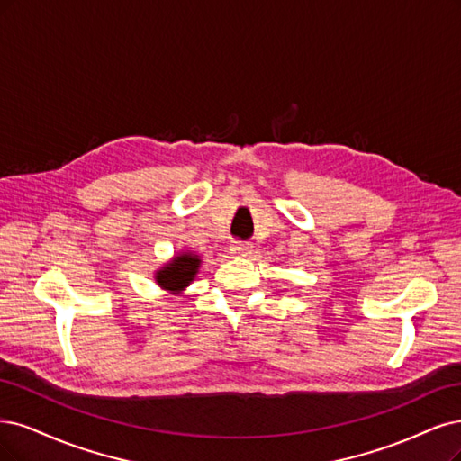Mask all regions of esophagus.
I'll use <instances>...</instances> for the list:
<instances>
[{
    "instance_id": "esophagus-1",
    "label": "esophagus",
    "mask_w": 461,
    "mask_h": 461,
    "mask_svg": "<svg viewBox=\"0 0 461 461\" xmlns=\"http://www.w3.org/2000/svg\"><path fill=\"white\" fill-rule=\"evenodd\" d=\"M232 253L238 258H249L253 253V246L251 244H234Z\"/></svg>"
}]
</instances>
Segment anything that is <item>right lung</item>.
I'll list each match as a JSON object with an SVG mask.
<instances>
[{
    "label": "right lung",
    "mask_w": 461,
    "mask_h": 461,
    "mask_svg": "<svg viewBox=\"0 0 461 461\" xmlns=\"http://www.w3.org/2000/svg\"><path fill=\"white\" fill-rule=\"evenodd\" d=\"M202 259L194 251H179L154 273L156 284L169 294H183L194 282Z\"/></svg>",
    "instance_id": "add662e5"
}]
</instances>
